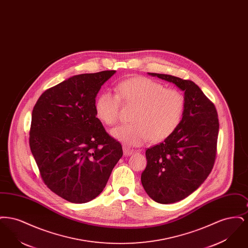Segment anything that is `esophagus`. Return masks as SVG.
I'll list each match as a JSON object with an SVG mask.
<instances>
[{
    "mask_svg": "<svg viewBox=\"0 0 248 248\" xmlns=\"http://www.w3.org/2000/svg\"><path fill=\"white\" fill-rule=\"evenodd\" d=\"M124 156H131L132 154H134V151L133 150H131V149H128L127 147H124Z\"/></svg>",
    "mask_w": 248,
    "mask_h": 248,
    "instance_id": "obj_1",
    "label": "esophagus"
}]
</instances>
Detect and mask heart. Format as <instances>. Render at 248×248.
Masks as SVG:
<instances>
[{
  "mask_svg": "<svg viewBox=\"0 0 248 248\" xmlns=\"http://www.w3.org/2000/svg\"><path fill=\"white\" fill-rule=\"evenodd\" d=\"M117 94L108 91L98 95L94 104L97 119L111 125L117 122L120 99L136 105L129 124L110 130V135L128 146H141L150 139L165 140L179 126L185 112V96L177 89L146 77H133L118 83Z\"/></svg>",
  "mask_w": 248,
  "mask_h": 248,
  "instance_id": "1",
  "label": "heart"
}]
</instances>
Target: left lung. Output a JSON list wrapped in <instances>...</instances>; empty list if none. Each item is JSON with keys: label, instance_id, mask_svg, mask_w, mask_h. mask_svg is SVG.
Listing matches in <instances>:
<instances>
[{"label": "left lung", "instance_id": "left-lung-1", "mask_svg": "<svg viewBox=\"0 0 248 248\" xmlns=\"http://www.w3.org/2000/svg\"><path fill=\"white\" fill-rule=\"evenodd\" d=\"M148 74L176 84L186 100L177 130L146 151L147 166L141 174L142 186L153 200L173 203L195 191L212 171L219 128L217 112L193 82L168 74Z\"/></svg>", "mask_w": 248, "mask_h": 248}]
</instances>
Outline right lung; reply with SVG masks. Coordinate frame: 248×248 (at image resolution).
<instances>
[{
    "instance_id": "right-lung-1",
    "label": "right lung",
    "mask_w": 248,
    "mask_h": 248,
    "mask_svg": "<svg viewBox=\"0 0 248 248\" xmlns=\"http://www.w3.org/2000/svg\"><path fill=\"white\" fill-rule=\"evenodd\" d=\"M115 72L74 75L43 93L33 108L31 154L46 185L71 202L98 196L123 156L94 111L96 94Z\"/></svg>"
}]
</instances>
